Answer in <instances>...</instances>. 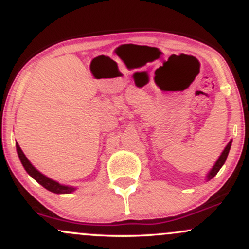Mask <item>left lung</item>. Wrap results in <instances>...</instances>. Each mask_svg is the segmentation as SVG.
Here are the masks:
<instances>
[{"label": "left lung", "mask_w": 249, "mask_h": 249, "mask_svg": "<svg viewBox=\"0 0 249 249\" xmlns=\"http://www.w3.org/2000/svg\"><path fill=\"white\" fill-rule=\"evenodd\" d=\"M231 141L229 142L228 144H227V146L225 147V150H223L222 154H221L220 157H218V160H216V163H215V165L213 166L212 170L209 171L208 176H207V179H208V181H209V179H212L213 177H214L215 175L218 173V170H220V169L222 168V165L225 164V162H226V160H227V156H228L229 150H231Z\"/></svg>", "instance_id": "obj_1"}]
</instances>
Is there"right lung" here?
<instances>
[{
  "instance_id": "obj_1",
  "label": "right lung",
  "mask_w": 249,
  "mask_h": 249,
  "mask_svg": "<svg viewBox=\"0 0 249 249\" xmlns=\"http://www.w3.org/2000/svg\"><path fill=\"white\" fill-rule=\"evenodd\" d=\"M16 150H18V157H20L21 163H22L23 168L26 169L27 173L31 175L33 178H34L37 183H40V184L42 185L43 188H46L47 190L52 191V193H55V194H70V193H72L73 190H74V188L66 187V185L59 184L58 182L53 181V179L46 177L45 175L39 173V171H37L36 169H35L34 166L31 164V162L28 160V158L24 156L22 150H21V147L18 146V143H16Z\"/></svg>"
}]
</instances>
